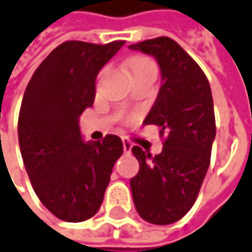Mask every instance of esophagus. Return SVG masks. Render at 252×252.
Returning <instances> with one entry per match:
<instances>
[{"label":"esophagus","instance_id":"1","mask_svg":"<svg viewBox=\"0 0 252 252\" xmlns=\"http://www.w3.org/2000/svg\"><path fill=\"white\" fill-rule=\"evenodd\" d=\"M123 148H124V152H126V153H131L132 142L129 139H126V138H124V139H123Z\"/></svg>","mask_w":252,"mask_h":252}]
</instances>
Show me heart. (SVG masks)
Returning <instances> with one entry per match:
<instances>
[{
  "label": "heart",
  "instance_id": "obj_1",
  "mask_svg": "<svg viewBox=\"0 0 252 252\" xmlns=\"http://www.w3.org/2000/svg\"><path fill=\"white\" fill-rule=\"evenodd\" d=\"M131 70H132V74H136L145 70H157V68H156L155 62L148 58H136L131 62Z\"/></svg>",
  "mask_w": 252,
  "mask_h": 252
}]
</instances>
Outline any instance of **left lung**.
Segmentation results:
<instances>
[{"mask_svg": "<svg viewBox=\"0 0 252 252\" xmlns=\"http://www.w3.org/2000/svg\"><path fill=\"white\" fill-rule=\"evenodd\" d=\"M155 56L161 87L143 124L164 136L155 157L133 146L139 172L131 179L135 208L145 220L169 225L184 218L198 196L211 160L215 114L210 83L193 58L169 37L129 45Z\"/></svg>", "mask_w": 252, "mask_h": 252, "instance_id": "8db88e82", "label": "left lung"}]
</instances>
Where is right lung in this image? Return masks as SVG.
Here are the masks:
<instances>
[{"label": "right lung", "mask_w": 252, "mask_h": 252, "mask_svg": "<svg viewBox=\"0 0 252 252\" xmlns=\"http://www.w3.org/2000/svg\"><path fill=\"white\" fill-rule=\"evenodd\" d=\"M124 42L66 41L42 61L25 91L18 121L22 158L40 201L62 220L83 222L96 214L123 155L117 135L84 142L78 119L94 104L99 70Z\"/></svg>", "instance_id": "1"}]
</instances>
